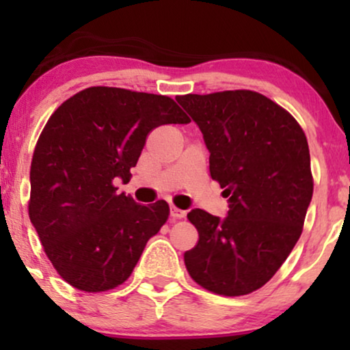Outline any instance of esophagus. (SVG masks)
<instances>
[{
  "instance_id": "esophagus-1",
  "label": "esophagus",
  "mask_w": 350,
  "mask_h": 350,
  "mask_svg": "<svg viewBox=\"0 0 350 350\" xmlns=\"http://www.w3.org/2000/svg\"><path fill=\"white\" fill-rule=\"evenodd\" d=\"M183 217H186V212L180 211V208L171 206V219H183Z\"/></svg>"
}]
</instances>
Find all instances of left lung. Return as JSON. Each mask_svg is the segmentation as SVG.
Returning <instances> with one entry per match:
<instances>
[{
  "instance_id": "obj_1",
  "label": "left lung",
  "mask_w": 350,
  "mask_h": 350,
  "mask_svg": "<svg viewBox=\"0 0 350 350\" xmlns=\"http://www.w3.org/2000/svg\"><path fill=\"white\" fill-rule=\"evenodd\" d=\"M176 100L199 124L211 178L230 202L224 220L202 208L189 212L199 242L184 263L207 291L248 295L273 278L303 232L314 187L306 135L290 111L258 92Z\"/></svg>"
}]
</instances>
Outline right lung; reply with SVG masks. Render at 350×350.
<instances>
[{
  "label": "right lung",
  "instance_id": "add662e5",
  "mask_svg": "<svg viewBox=\"0 0 350 350\" xmlns=\"http://www.w3.org/2000/svg\"><path fill=\"white\" fill-rule=\"evenodd\" d=\"M166 95L88 87L47 120L31 161L29 219L60 278L85 293L130 278L170 215L166 200L139 206L116 192L154 128L189 123Z\"/></svg>",
  "mask_w": 350,
  "mask_h": 350
}]
</instances>
